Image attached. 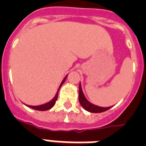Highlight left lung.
<instances>
[{
	"label": "left lung",
	"mask_w": 146,
	"mask_h": 146,
	"mask_svg": "<svg viewBox=\"0 0 146 146\" xmlns=\"http://www.w3.org/2000/svg\"><path fill=\"white\" fill-rule=\"evenodd\" d=\"M79 102H80L81 106L86 110V111L91 112V113H101L104 112L105 111H108L111 107H108V108H104V107H99L95 104H92L91 102H89L86 99V98L85 97L83 92H82V86L80 83V89H79Z\"/></svg>",
	"instance_id": "8db88e82"
}]
</instances>
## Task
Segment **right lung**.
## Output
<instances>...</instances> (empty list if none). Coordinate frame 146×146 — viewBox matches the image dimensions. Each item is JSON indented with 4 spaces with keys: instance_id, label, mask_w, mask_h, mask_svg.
<instances>
[{
    "instance_id": "1",
    "label": "right lung",
    "mask_w": 146,
    "mask_h": 146,
    "mask_svg": "<svg viewBox=\"0 0 146 146\" xmlns=\"http://www.w3.org/2000/svg\"><path fill=\"white\" fill-rule=\"evenodd\" d=\"M66 77H67V75L64 77V79L63 80H62L61 83H60V85L59 88H58V90H57V93H56V95H55V96L54 98H53L52 99L50 100V102H47V103H45V104H41V105H38V106H32V105H27L26 104V106L29 107V108H33V109H35V110H37V111H48V110H49V109H50L51 108H52L54 105L55 104V102H56V101L57 100V96H58V91H59L60 88L61 87V86L63 84H64V82H65V80H66Z\"/></svg>"
}]
</instances>
